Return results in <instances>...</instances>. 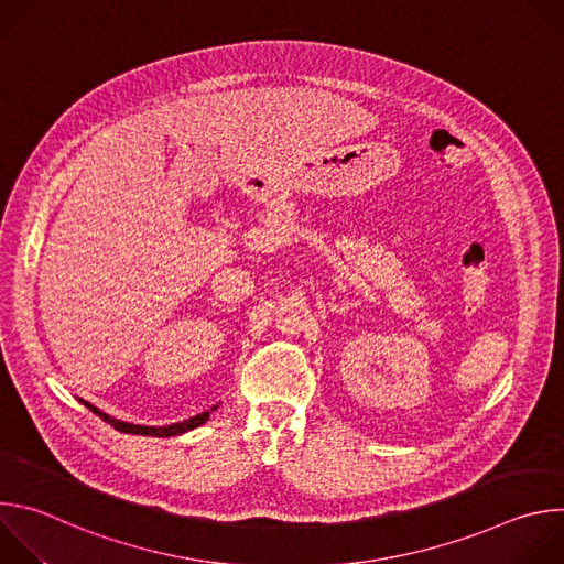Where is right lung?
Wrapping results in <instances>:
<instances>
[{"mask_svg": "<svg viewBox=\"0 0 564 564\" xmlns=\"http://www.w3.org/2000/svg\"><path fill=\"white\" fill-rule=\"evenodd\" d=\"M79 401H83V404H85L91 413H96L100 420H105L107 424H111L116 431H120V433H131V435H149V437H174V435H183V433H187V431H194V429L203 426V424L209 420V415L218 409V404H216V406H212L209 411H205V413H200V415H196V417H189V420H185V422H176V424H170V426H144V424H131V422L116 420V417L102 413L100 409H96L94 404H89V401H85V399H79Z\"/></svg>", "mask_w": 564, "mask_h": 564, "instance_id": "obj_1", "label": "right lung"}]
</instances>
